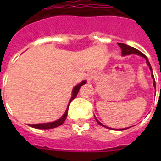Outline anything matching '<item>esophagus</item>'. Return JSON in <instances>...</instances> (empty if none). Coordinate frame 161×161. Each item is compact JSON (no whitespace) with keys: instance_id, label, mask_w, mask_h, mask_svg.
<instances>
[{"instance_id":"34e87169","label":"esophagus","mask_w":161,"mask_h":161,"mask_svg":"<svg viewBox=\"0 0 161 161\" xmlns=\"http://www.w3.org/2000/svg\"><path fill=\"white\" fill-rule=\"evenodd\" d=\"M93 78H94V73H88V80H89V81L92 80V79H93Z\"/></svg>"}]
</instances>
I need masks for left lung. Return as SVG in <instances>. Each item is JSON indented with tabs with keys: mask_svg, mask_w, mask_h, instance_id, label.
Listing matches in <instances>:
<instances>
[{
	"mask_svg": "<svg viewBox=\"0 0 161 161\" xmlns=\"http://www.w3.org/2000/svg\"><path fill=\"white\" fill-rule=\"evenodd\" d=\"M118 45L120 47V48H121V50H122V56L130 55V54H137V55L141 56V57H143L144 58H145V60H146V64L149 66V68H150V71L152 72V68H151V66H150V62H149L147 57H146L145 54H143L141 52L139 51V50H137V49H135V47H132L129 46V45H126V44L118 43ZM151 77H152L153 80H154V86H155V78H154V74H153V72H152V73H151ZM95 119H96V121H97V123H98V125H101V126H103V127H106V126H104V125H102V124H101V123L99 122L98 119H97V118H96V117H95ZM107 128H108V129H110V128H108V127H107ZM126 129H129V128H125V129H120L119 130H126Z\"/></svg>",
	"mask_w": 161,
	"mask_h": 161,
	"instance_id": "1",
	"label": "left lung"
}]
</instances>
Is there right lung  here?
I'll return each mask as SVG.
<instances>
[{
  "mask_svg": "<svg viewBox=\"0 0 161 161\" xmlns=\"http://www.w3.org/2000/svg\"><path fill=\"white\" fill-rule=\"evenodd\" d=\"M86 81H83V82H81L80 83H78V85L75 86L74 88L73 89V95H72V98H71L70 101H69V103H68V108H67V109H66V112L64 113V114L62 116V117L59 119L56 120L54 122H51V123H47V124H38V125H29V126H31L32 128H35V129H39V130H49V129H53V128L58 127V126H60L61 125H63L64 121H65L66 118H67V115H68V108H69V104H70L71 101L74 99V98L77 97L78 95V93L79 89H80L81 86H83V84H85Z\"/></svg>",
  "mask_w": 161,
  "mask_h": 161,
  "instance_id": "add662e5",
  "label": "right lung"
}]
</instances>
